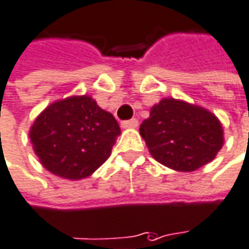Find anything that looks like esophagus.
<instances>
[{
  "label": "esophagus",
  "mask_w": 249,
  "mask_h": 249,
  "mask_svg": "<svg viewBox=\"0 0 249 249\" xmlns=\"http://www.w3.org/2000/svg\"><path fill=\"white\" fill-rule=\"evenodd\" d=\"M121 126L123 128H137L138 126V120L137 118H132V120H128V121H123Z\"/></svg>",
  "instance_id": "esophagus-1"
}]
</instances>
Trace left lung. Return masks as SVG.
Returning <instances> with one entry per match:
<instances>
[{"mask_svg": "<svg viewBox=\"0 0 249 249\" xmlns=\"http://www.w3.org/2000/svg\"><path fill=\"white\" fill-rule=\"evenodd\" d=\"M140 134L158 162L182 172L211 162L224 144L222 125L213 112L174 98L151 108Z\"/></svg>", "mask_w": 249, "mask_h": 249, "instance_id": "left-lung-1", "label": "left lung"}]
</instances>
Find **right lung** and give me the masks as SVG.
I'll return each mask as SVG.
<instances>
[{"instance_id":"obj_1","label":"right lung","mask_w":249,"mask_h":249,"mask_svg":"<svg viewBox=\"0 0 249 249\" xmlns=\"http://www.w3.org/2000/svg\"><path fill=\"white\" fill-rule=\"evenodd\" d=\"M120 125L91 97L53 102L34 121L30 138L42 167L61 178L89 177L111 155Z\"/></svg>"}]
</instances>
